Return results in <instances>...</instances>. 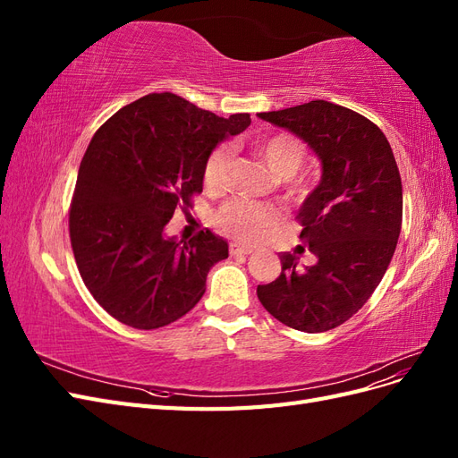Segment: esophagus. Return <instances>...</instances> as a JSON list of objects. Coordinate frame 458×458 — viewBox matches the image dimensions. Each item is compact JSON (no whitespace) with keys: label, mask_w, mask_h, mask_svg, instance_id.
<instances>
[{"label":"esophagus","mask_w":458,"mask_h":458,"mask_svg":"<svg viewBox=\"0 0 458 458\" xmlns=\"http://www.w3.org/2000/svg\"><path fill=\"white\" fill-rule=\"evenodd\" d=\"M229 250H231L233 256H250V254L254 252V248H252V246H244V244L233 242Z\"/></svg>","instance_id":"obj_1"}]
</instances>
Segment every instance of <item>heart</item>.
Listing matches in <instances>:
<instances>
[{
    "label": "heart",
    "instance_id": "heart-1",
    "mask_svg": "<svg viewBox=\"0 0 458 458\" xmlns=\"http://www.w3.org/2000/svg\"><path fill=\"white\" fill-rule=\"evenodd\" d=\"M258 152L276 177L294 175L306 160V145L290 133H275L258 143ZM234 152L231 145H217L204 164V185L210 192H224L231 183ZM281 212L273 204L233 199L219 208L217 227L242 242H258L279 225Z\"/></svg>",
    "mask_w": 458,
    "mask_h": 458
}]
</instances>
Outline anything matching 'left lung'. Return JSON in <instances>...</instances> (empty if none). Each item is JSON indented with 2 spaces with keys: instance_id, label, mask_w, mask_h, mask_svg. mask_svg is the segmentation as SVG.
Listing matches in <instances>:
<instances>
[{
  "instance_id": "obj_1",
  "label": "left lung",
  "mask_w": 458,
  "mask_h": 458,
  "mask_svg": "<svg viewBox=\"0 0 458 458\" xmlns=\"http://www.w3.org/2000/svg\"><path fill=\"white\" fill-rule=\"evenodd\" d=\"M258 118L298 135L321 162V182L298 210L317 261L300 267L298 254L281 252V275L258 298L290 328H336L365 306L395 252L403 189L392 147L377 123L323 99Z\"/></svg>"
}]
</instances>
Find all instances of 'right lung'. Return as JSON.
<instances>
[{
    "instance_id": "add662e5",
    "label": "right lung",
    "mask_w": 458,
    "mask_h": 458,
    "mask_svg": "<svg viewBox=\"0 0 458 458\" xmlns=\"http://www.w3.org/2000/svg\"><path fill=\"white\" fill-rule=\"evenodd\" d=\"M248 126L250 114L219 118L165 91L120 108L97 130L68 227L81 279L108 315L152 330L197 306L229 244L210 229L177 241L165 225L202 192L210 152Z\"/></svg>"
}]
</instances>
